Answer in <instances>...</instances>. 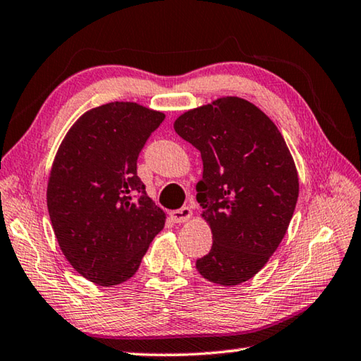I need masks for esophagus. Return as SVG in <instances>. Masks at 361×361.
I'll return each instance as SVG.
<instances>
[{"label":"esophagus","instance_id":"obj_1","mask_svg":"<svg viewBox=\"0 0 361 361\" xmlns=\"http://www.w3.org/2000/svg\"><path fill=\"white\" fill-rule=\"evenodd\" d=\"M191 216H192V210L189 209V207H183L180 210L170 212V218H172L175 223H186L191 219Z\"/></svg>","mask_w":361,"mask_h":361}]
</instances>
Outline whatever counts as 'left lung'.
I'll return each instance as SVG.
<instances>
[{
	"label": "left lung",
	"mask_w": 361,
	"mask_h": 361,
	"mask_svg": "<svg viewBox=\"0 0 361 361\" xmlns=\"http://www.w3.org/2000/svg\"><path fill=\"white\" fill-rule=\"evenodd\" d=\"M173 129L200 151L204 164L195 199L213 245L195 267L213 283L247 282L280 245L298 202L288 146L277 126L240 97L188 109Z\"/></svg>",
	"instance_id": "left-lung-1"
}]
</instances>
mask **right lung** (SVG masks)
Masks as SVG:
<instances>
[{
  "label": "right lung",
  "instance_id": "right-lung-1",
  "mask_svg": "<svg viewBox=\"0 0 361 361\" xmlns=\"http://www.w3.org/2000/svg\"><path fill=\"white\" fill-rule=\"evenodd\" d=\"M164 118L138 103L111 102L85 111L59 146L49 216L65 258L89 282L129 280L166 224L137 176L140 151Z\"/></svg>",
  "mask_w": 361,
  "mask_h": 361
}]
</instances>
